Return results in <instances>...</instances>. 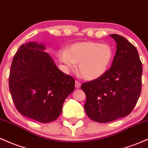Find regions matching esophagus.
I'll return each mask as SVG.
<instances>
[{
	"instance_id": "obj_1",
	"label": "esophagus",
	"mask_w": 148,
	"mask_h": 148,
	"mask_svg": "<svg viewBox=\"0 0 148 148\" xmlns=\"http://www.w3.org/2000/svg\"><path fill=\"white\" fill-rule=\"evenodd\" d=\"M80 86H81L80 82H78V81L75 80V87L77 88V89H79V88L80 87Z\"/></svg>"
}]
</instances>
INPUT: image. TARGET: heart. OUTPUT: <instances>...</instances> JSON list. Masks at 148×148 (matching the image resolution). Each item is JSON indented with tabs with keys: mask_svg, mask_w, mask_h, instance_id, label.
I'll return each mask as SVG.
<instances>
[{
	"mask_svg": "<svg viewBox=\"0 0 148 148\" xmlns=\"http://www.w3.org/2000/svg\"><path fill=\"white\" fill-rule=\"evenodd\" d=\"M59 61L68 70L74 69L76 63L83 77L94 80L102 77L108 70L113 50L108 44L92 41L75 42L58 53Z\"/></svg>",
	"mask_w": 148,
	"mask_h": 148,
	"instance_id": "heart-1",
	"label": "heart"
}]
</instances>
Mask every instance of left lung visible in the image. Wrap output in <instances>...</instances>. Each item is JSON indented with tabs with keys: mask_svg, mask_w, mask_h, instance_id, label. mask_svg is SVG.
I'll return each instance as SVG.
<instances>
[{
	"mask_svg": "<svg viewBox=\"0 0 148 148\" xmlns=\"http://www.w3.org/2000/svg\"><path fill=\"white\" fill-rule=\"evenodd\" d=\"M110 36L117 43L110 69L102 77L81 85L87 97L86 114L101 123L130 114L141 92L143 67L136 48L123 36Z\"/></svg>",
	"mask_w": 148,
	"mask_h": 148,
	"instance_id": "left-lung-1",
	"label": "left lung"
}]
</instances>
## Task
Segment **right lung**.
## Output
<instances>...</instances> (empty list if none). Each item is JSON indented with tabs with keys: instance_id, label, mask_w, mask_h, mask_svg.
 I'll list each match as a JSON object with an SVG mask.
<instances>
[{
	"instance_id": "add662e5",
	"label": "right lung",
	"mask_w": 148,
	"mask_h": 148,
	"mask_svg": "<svg viewBox=\"0 0 148 148\" xmlns=\"http://www.w3.org/2000/svg\"><path fill=\"white\" fill-rule=\"evenodd\" d=\"M42 43L22 44L14 56L9 77L13 103L21 114L41 123L58 118L75 79L56 67Z\"/></svg>"
}]
</instances>
